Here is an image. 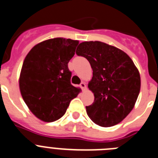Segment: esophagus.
I'll return each mask as SVG.
<instances>
[{
  "label": "esophagus",
  "instance_id": "34e87169",
  "mask_svg": "<svg viewBox=\"0 0 158 158\" xmlns=\"http://www.w3.org/2000/svg\"><path fill=\"white\" fill-rule=\"evenodd\" d=\"M80 87L82 90H85V89H86V85H85L84 82H81V83L80 84Z\"/></svg>",
  "mask_w": 158,
  "mask_h": 158
}]
</instances>
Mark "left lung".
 <instances>
[{"label": "left lung", "mask_w": 158, "mask_h": 158, "mask_svg": "<svg viewBox=\"0 0 158 158\" xmlns=\"http://www.w3.org/2000/svg\"><path fill=\"white\" fill-rule=\"evenodd\" d=\"M76 54L90 63L93 77L89 88L95 100L86 106L90 119L102 127H111L126 118L140 91V75L131 58L114 46L100 41H85Z\"/></svg>", "instance_id": "left-lung-1"}]
</instances>
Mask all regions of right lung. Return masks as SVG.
<instances>
[{
    "label": "right lung",
    "mask_w": 158,
    "mask_h": 158,
    "mask_svg": "<svg viewBox=\"0 0 158 158\" xmlns=\"http://www.w3.org/2000/svg\"><path fill=\"white\" fill-rule=\"evenodd\" d=\"M78 40L49 39L34 46L26 56L19 89L29 109L39 119L52 122L62 118L80 89L70 83L68 63L75 54Z\"/></svg>",
    "instance_id": "add662e5"
}]
</instances>
